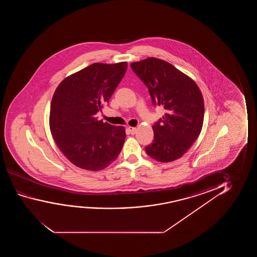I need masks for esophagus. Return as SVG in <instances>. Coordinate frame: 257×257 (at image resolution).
<instances>
[{"instance_id": "obj_1", "label": "esophagus", "mask_w": 257, "mask_h": 257, "mask_svg": "<svg viewBox=\"0 0 257 257\" xmlns=\"http://www.w3.org/2000/svg\"><path fill=\"white\" fill-rule=\"evenodd\" d=\"M128 130L130 132L131 134H135V133L137 132V128L136 127L129 126L128 127Z\"/></svg>"}]
</instances>
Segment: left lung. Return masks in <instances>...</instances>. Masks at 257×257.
<instances>
[{"label":"left lung","mask_w":257,"mask_h":257,"mask_svg":"<svg viewBox=\"0 0 257 257\" xmlns=\"http://www.w3.org/2000/svg\"><path fill=\"white\" fill-rule=\"evenodd\" d=\"M134 73L148 86L155 105L165 114L153 125L154 141L146 147L151 158L170 162L181 158L200 134L204 123V99L190 76L155 57L131 63Z\"/></svg>","instance_id":"1"}]
</instances>
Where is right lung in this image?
I'll list each match as a JSON object with an SVG mask.
<instances>
[{
  "mask_svg": "<svg viewBox=\"0 0 257 257\" xmlns=\"http://www.w3.org/2000/svg\"><path fill=\"white\" fill-rule=\"evenodd\" d=\"M127 69L126 61L93 63L65 78L53 94L51 134L74 165L89 171L105 169L123 148L125 128L98 120Z\"/></svg>",
  "mask_w": 257,
  "mask_h": 257,
  "instance_id": "obj_1",
  "label": "right lung"
}]
</instances>
